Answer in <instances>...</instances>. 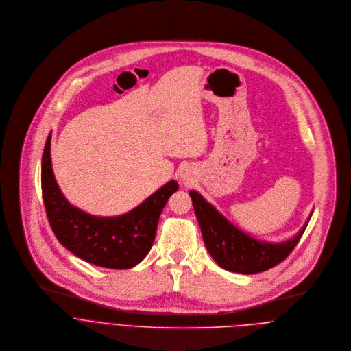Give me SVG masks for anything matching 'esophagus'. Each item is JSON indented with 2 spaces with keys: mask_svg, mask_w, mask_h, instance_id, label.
I'll return each mask as SVG.
<instances>
[{
  "mask_svg": "<svg viewBox=\"0 0 351 351\" xmlns=\"http://www.w3.org/2000/svg\"><path fill=\"white\" fill-rule=\"evenodd\" d=\"M182 178H184V181H188V177H186V176H184Z\"/></svg>",
  "mask_w": 351,
  "mask_h": 351,
  "instance_id": "34e87169",
  "label": "esophagus"
}]
</instances>
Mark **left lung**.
<instances>
[{
  "label": "left lung",
  "instance_id": "8db88e82",
  "mask_svg": "<svg viewBox=\"0 0 351 351\" xmlns=\"http://www.w3.org/2000/svg\"><path fill=\"white\" fill-rule=\"evenodd\" d=\"M189 196L210 256L221 268L238 274L263 272L285 260L300 241L313 215L293 238L271 243L239 230L197 191H189Z\"/></svg>",
  "mask_w": 351,
  "mask_h": 351
}]
</instances>
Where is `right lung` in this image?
Wrapping results in <instances>:
<instances>
[{"label":"right lung","instance_id":"right-lung-1","mask_svg":"<svg viewBox=\"0 0 351 351\" xmlns=\"http://www.w3.org/2000/svg\"><path fill=\"white\" fill-rule=\"evenodd\" d=\"M41 188L49 226L69 252L98 267L124 269L141 263L149 253L162 210L178 184L169 181L121 216H93L70 204L59 189L52 171L49 134L43 152Z\"/></svg>","mask_w":351,"mask_h":351}]
</instances>
